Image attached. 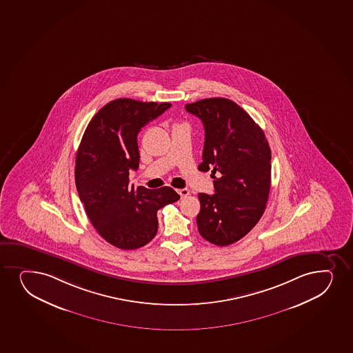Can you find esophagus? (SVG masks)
Masks as SVG:
<instances>
[{"mask_svg": "<svg viewBox=\"0 0 353 353\" xmlns=\"http://www.w3.org/2000/svg\"><path fill=\"white\" fill-rule=\"evenodd\" d=\"M176 192H178L181 198H186L187 195H190V191L187 188H180V190H176Z\"/></svg>", "mask_w": 353, "mask_h": 353, "instance_id": "esophagus-1", "label": "esophagus"}]
</instances>
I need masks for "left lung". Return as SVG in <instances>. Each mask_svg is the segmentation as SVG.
Returning a JSON list of instances; mask_svg holds the SVG:
<instances>
[{"mask_svg":"<svg viewBox=\"0 0 353 353\" xmlns=\"http://www.w3.org/2000/svg\"><path fill=\"white\" fill-rule=\"evenodd\" d=\"M205 128L203 162L213 168L214 194L200 193L198 231L216 246L248 234L263 214L271 186V150L263 130L235 102L211 97L187 103Z\"/></svg>","mask_w":353,"mask_h":353,"instance_id":"8db88e82","label":"left lung"}]
</instances>
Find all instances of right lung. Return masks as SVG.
I'll return each instance as SVG.
<instances>
[{
  "mask_svg": "<svg viewBox=\"0 0 353 353\" xmlns=\"http://www.w3.org/2000/svg\"><path fill=\"white\" fill-rule=\"evenodd\" d=\"M168 102L117 99L90 120L77 153L75 183L97 233L121 250L145 246L158 232L159 210L180 195L165 186L148 190L130 185L139 167L138 134L168 110Z\"/></svg>",
  "mask_w": 353,
  "mask_h": 353,
  "instance_id": "add662e5",
  "label": "right lung"
}]
</instances>
